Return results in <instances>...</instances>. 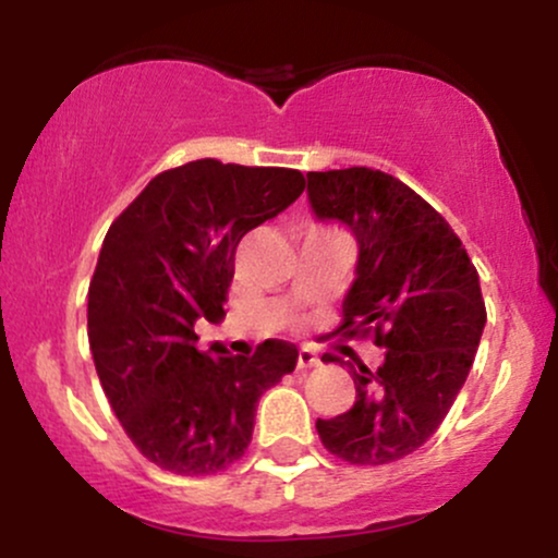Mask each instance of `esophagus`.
Masks as SVG:
<instances>
[{
	"label": "esophagus",
	"mask_w": 558,
	"mask_h": 558,
	"mask_svg": "<svg viewBox=\"0 0 558 558\" xmlns=\"http://www.w3.org/2000/svg\"><path fill=\"white\" fill-rule=\"evenodd\" d=\"M319 364L323 362H319V356L315 354V351L306 349V345L304 349H299V360H296L299 369H312V367H319Z\"/></svg>",
	"instance_id": "obj_1"
}]
</instances>
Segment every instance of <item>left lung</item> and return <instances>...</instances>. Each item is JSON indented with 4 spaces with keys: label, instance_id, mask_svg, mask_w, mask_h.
<instances>
[{
    "label": "left lung",
    "instance_id": "obj_1",
    "mask_svg": "<svg viewBox=\"0 0 558 558\" xmlns=\"http://www.w3.org/2000/svg\"><path fill=\"white\" fill-rule=\"evenodd\" d=\"M306 181L319 220L343 222L360 243L336 332L386 349L375 373L345 362L356 401L317 420L319 440L349 464L396 462L438 430L470 375L488 317L477 270L451 226L399 178L345 168Z\"/></svg>",
    "mask_w": 558,
    "mask_h": 558
}]
</instances>
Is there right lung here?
Segmentation results:
<instances>
[{"mask_svg":"<svg viewBox=\"0 0 558 558\" xmlns=\"http://www.w3.org/2000/svg\"><path fill=\"white\" fill-rule=\"evenodd\" d=\"M288 168L196 159L159 172L107 230L88 286V343L128 438L175 475H215L243 457L259 396L296 367V345L198 351L194 323H220L235 246L304 191Z\"/></svg>","mask_w":558,"mask_h":558,"instance_id":"add662e5","label":"right lung"}]
</instances>
